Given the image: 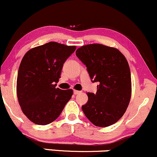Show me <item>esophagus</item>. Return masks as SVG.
<instances>
[{
	"label": "esophagus",
	"mask_w": 157,
	"mask_h": 157,
	"mask_svg": "<svg viewBox=\"0 0 157 157\" xmlns=\"http://www.w3.org/2000/svg\"><path fill=\"white\" fill-rule=\"evenodd\" d=\"M81 91H79V90H74V94H80Z\"/></svg>",
	"instance_id": "esophagus-1"
}]
</instances>
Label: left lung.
Wrapping results in <instances>:
<instances>
[{"mask_svg": "<svg viewBox=\"0 0 157 157\" xmlns=\"http://www.w3.org/2000/svg\"><path fill=\"white\" fill-rule=\"evenodd\" d=\"M75 54L86 66L92 82H99L97 93H88L82 106L90 122L98 127L116 123L126 111L132 96L128 63L118 49L90 44L76 50Z\"/></svg>", "mask_w": 157, "mask_h": 157, "instance_id": "left-lung-1", "label": "left lung"}]
</instances>
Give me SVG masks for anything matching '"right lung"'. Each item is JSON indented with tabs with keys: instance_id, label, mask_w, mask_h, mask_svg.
<instances>
[{
	"instance_id": "1",
	"label": "right lung",
	"mask_w": 157,
	"mask_h": 157,
	"mask_svg": "<svg viewBox=\"0 0 157 157\" xmlns=\"http://www.w3.org/2000/svg\"><path fill=\"white\" fill-rule=\"evenodd\" d=\"M75 46L48 42L30 49L19 65L17 94L22 113L37 125L56 120L72 98V89L56 88L63 66Z\"/></svg>"
}]
</instances>
